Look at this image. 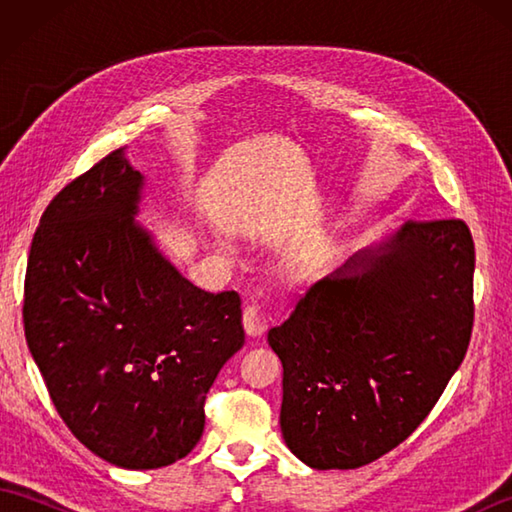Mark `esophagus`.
Here are the masks:
<instances>
[{
	"instance_id": "obj_1",
	"label": "esophagus",
	"mask_w": 512,
	"mask_h": 512,
	"mask_svg": "<svg viewBox=\"0 0 512 512\" xmlns=\"http://www.w3.org/2000/svg\"><path fill=\"white\" fill-rule=\"evenodd\" d=\"M242 323H244V330L246 336L250 339H257V336H262L268 328V319L264 317V312L259 310L257 306H248L242 314Z\"/></svg>"
}]
</instances>
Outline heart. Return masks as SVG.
I'll list each match as a JSON object with an SVG mask.
<instances>
[{
  "mask_svg": "<svg viewBox=\"0 0 512 512\" xmlns=\"http://www.w3.org/2000/svg\"><path fill=\"white\" fill-rule=\"evenodd\" d=\"M292 266L299 268V270H306L310 266V259L308 257H297L295 262H292Z\"/></svg>",
  "mask_w": 512,
  "mask_h": 512,
  "instance_id": "b5f03b06",
  "label": "heart"
}]
</instances>
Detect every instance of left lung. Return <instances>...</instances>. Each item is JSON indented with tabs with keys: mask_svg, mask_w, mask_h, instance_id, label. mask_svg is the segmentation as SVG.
Segmentation results:
<instances>
[{
	"mask_svg": "<svg viewBox=\"0 0 512 512\" xmlns=\"http://www.w3.org/2000/svg\"><path fill=\"white\" fill-rule=\"evenodd\" d=\"M462 220L407 222L317 281L268 332L279 424L310 469H358L407 440L458 372L473 328Z\"/></svg>",
	"mask_w": 512,
	"mask_h": 512,
	"instance_id": "8db88e82",
	"label": "left lung"
}]
</instances>
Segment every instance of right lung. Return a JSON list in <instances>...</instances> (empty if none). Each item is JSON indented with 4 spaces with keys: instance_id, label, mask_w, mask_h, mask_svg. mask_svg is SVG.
Here are the masks:
<instances>
[{
    "instance_id": "obj_1",
    "label": "right lung",
    "mask_w": 512,
    "mask_h": 512,
    "mask_svg": "<svg viewBox=\"0 0 512 512\" xmlns=\"http://www.w3.org/2000/svg\"><path fill=\"white\" fill-rule=\"evenodd\" d=\"M145 176L125 147L72 180L32 239L24 328L59 416L105 462L184 458L204 400L244 345L237 292L195 288L136 222Z\"/></svg>"
}]
</instances>
